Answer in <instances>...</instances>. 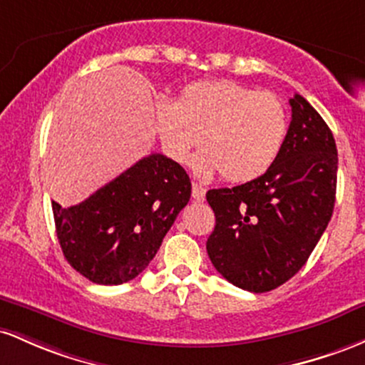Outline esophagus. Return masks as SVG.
<instances>
[{
	"mask_svg": "<svg viewBox=\"0 0 365 365\" xmlns=\"http://www.w3.org/2000/svg\"><path fill=\"white\" fill-rule=\"evenodd\" d=\"M191 196H193V200H196V202H203L205 187L200 186V184L193 182V187H191Z\"/></svg>",
	"mask_w": 365,
	"mask_h": 365,
	"instance_id": "obj_1",
	"label": "esophagus"
}]
</instances>
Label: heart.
Instances as JSON below:
<instances>
[{"label": "heart", "instance_id": "obj_1", "mask_svg": "<svg viewBox=\"0 0 365 365\" xmlns=\"http://www.w3.org/2000/svg\"><path fill=\"white\" fill-rule=\"evenodd\" d=\"M157 130L167 153L187 162L195 158L203 178L222 174L226 181L247 182L260 178L279 157L288 113L274 93L255 91L235 81H198L187 84L178 101L157 105Z\"/></svg>", "mask_w": 365, "mask_h": 365}]
</instances>
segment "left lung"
<instances>
[{"label":"left lung","instance_id":"1","mask_svg":"<svg viewBox=\"0 0 365 365\" xmlns=\"http://www.w3.org/2000/svg\"><path fill=\"white\" fill-rule=\"evenodd\" d=\"M279 157L260 178L207 193L215 214L207 252L229 282L265 293L305 265L333 215L338 151L324 118L300 94Z\"/></svg>","mask_w":365,"mask_h":365}]
</instances>
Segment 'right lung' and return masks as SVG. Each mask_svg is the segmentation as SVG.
I'll list each match as a JSON object with an SVG mask.
<instances>
[{"mask_svg": "<svg viewBox=\"0 0 365 365\" xmlns=\"http://www.w3.org/2000/svg\"><path fill=\"white\" fill-rule=\"evenodd\" d=\"M190 196L186 170L151 153L83 203H51L61 252L96 284L128 282L148 267Z\"/></svg>", "mask_w": 365, "mask_h": 365, "instance_id": "right-lung-1", "label": "right lung"}]
</instances>
